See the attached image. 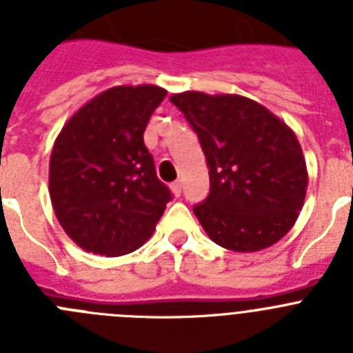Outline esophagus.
Masks as SVG:
<instances>
[{"label": "esophagus", "instance_id": "34e87169", "mask_svg": "<svg viewBox=\"0 0 353 353\" xmlns=\"http://www.w3.org/2000/svg\"><path fill=\"white\" fill-rule=\"evenodd\" d=\"M171 191H173L174 196L182 194V180H176V182L171 183Z\"/></svg>", "mask_w": 353, "mask_h": 353}]
</instances>
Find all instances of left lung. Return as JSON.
I'll return each mask as SVG.
<instances>
[{"mask_svg": "<svg viewBox=\"0 0 353 353\" xmlns=\"http://www.w3.org/2000/svg\"><path fill=\"white\" fill-rule=\"evenodd\" d=\"M207 159L210 192L192 207L215 244L252 252L281 240L302 210L307 171L286 123L240 95L185 92L170 99Z\"/></svg>", "mask_w": 353, "mask_h": 353, "instance_id": "obj_1", "label": "left lung"}]
</instances>
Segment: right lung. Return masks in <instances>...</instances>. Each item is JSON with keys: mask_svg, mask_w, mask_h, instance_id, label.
Instances as JSON below:
<instances>
[{"mask_svg": "<svg viewBox=\"0 0 353 353\" xmlns=\"http://www.w3.org/2000/svg\"><path fill=\"white\" fill-rule=\"evenodd\" d=\"M166 90L117 86L84 104L51 154L54 214L84 251L121 256L146 242L173 199L143 141Z\"/></svg>", "mask_w": 353, "mask_h": 353, "instance_id": "right-lung-1", "label": "right lung"}]
</instances>
